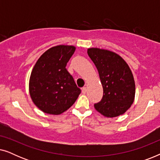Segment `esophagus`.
<instances>
[{
	"instance_id": "obj_1",
	"label": "esophagus",
	"mask_w": 160,
	"mask_h": 160,
	"mask_svg": "<svg viewBox=\"0 0 160 160\" xmlns=\"http://www.w3.org/2000/svg\"><path fill=\"white\" fill-rule=\"evenodd\" d=\"M82 93L83 94H86V92H87V87H83L82 88Z\"/></svg>"
}]
</instances>
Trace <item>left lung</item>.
<instances>
[{"label":"left lung","mask_w":160,"mask_h":160,"mask_svg":"<svg viewBox=\"0 0 160 160\" xmlns=\"http://www.w3.org/2000/svg\"><path fill=\"white\" fill-rule=\"evenodd\" d=\"M97 68L103 89L101 100L94 105L106 117H116L128 111L135 99V84L127 62L115 52L98 48L87 50Z\"/></svg>","instance_id":"left-lung-1"}]
</instances>
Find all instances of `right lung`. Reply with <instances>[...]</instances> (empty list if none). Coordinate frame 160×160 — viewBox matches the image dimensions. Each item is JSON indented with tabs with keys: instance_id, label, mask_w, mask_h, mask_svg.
Listing matches in <instances>:
<instances>
[{
	"instance_id": "1",
	"label": "right lung",
	"mask_w": 160,
	"mask_h": 160,
	"mask_svg": "<svg viewBox=\"0 0 160 160\" xmlns=\"http://www.w3.org/2000/svg\"><path fill=\"white\" fill-rule=\"evenodd\" d=\"M75 50L73 46L52 47L35 65L30 77V95L43 112L60 114L72 106L81 93L73 76L65 68Z\"/></svg>"
}]
</instances>
